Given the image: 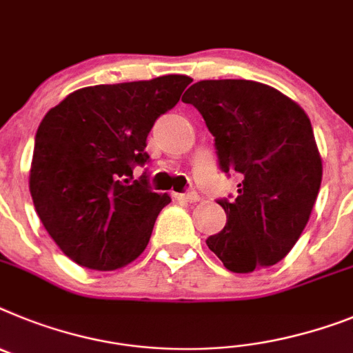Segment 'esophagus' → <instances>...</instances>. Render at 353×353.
Listing matches in <instances>:
<instances>
[{
    "label": "esophagus",
    "instance_id": "34e87169",
    "mask_svg": "<svg viewBox=\"0 0 353 353\" xmlns=\"http://www.w3.org/2000/svg\"><path fill=\"white\" fill-rule=\"evenodd\" d=\"M174 198L176 200H182V201H188V203H196L198 200H200V196H198L196 192L191 191V192H182V194H174Z\"/></svg>",
    "mask_w": 353,
    "mask_h": 353
}]
</instances>
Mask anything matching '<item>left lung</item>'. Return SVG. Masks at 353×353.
Wrapping results in <instances>:
<instances>
[{"label": "left lung", "instance_id": "1", "mask_svg": "<svg viewBox=\"0 0 353 353\" xmlns=\"http://www.w3.org/2000/svg\"><path fill=\"white\" fill-rule=\"evenodd\" d=\"M182 101L205 119L221 170L243 179L236 200H219L227 225L207 246L234 273L273 266L296 245L320 192L311 119L280 90L252 80H201Z\"/></svg>", "mask_w": 353, "mask_h": 353}]
</instances>
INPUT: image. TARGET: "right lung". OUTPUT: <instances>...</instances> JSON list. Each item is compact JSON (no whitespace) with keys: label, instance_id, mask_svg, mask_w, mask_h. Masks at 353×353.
I'll return each instance as SVG.
<instances>
[{"label":"right lung","instance_id":"obj_1","mask_svg":"<svg viewBox=\"0 0 353 353\" xmlns=\"http://www.w3.org/2000/svg\"><path fill=\"white\" fill-rule=\"evenodd\" d=\"M192 82L185 74L83 87L48 110L39 125L30 192L42 225L65 255L89 270L112 271L139 257L171 201L130 182L148 161L146 137Z\"/></svg>","mask_w":353,"mask_h":353}]
</instances>
